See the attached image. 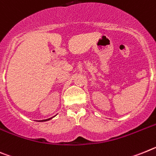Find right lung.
<instances>
[{
  "label": "right lung",
  "instance_id": "obj_1",
  "mask_svg": "<svg viewBox=\"0 0 156 156\" xmlns=\"http://www.w3.org/2000/svg\"><path fill=\"white\" fill-rule=\"evenodd\" d=\"M55 116H53V117H52V118H49V119H44V120H40V121H38V122H45V121H48V120H50V119H52V118H54L55 117Z\"/></svg>",
  "mask_w": 156,
  "mask_h": 156
}]
</instances>
